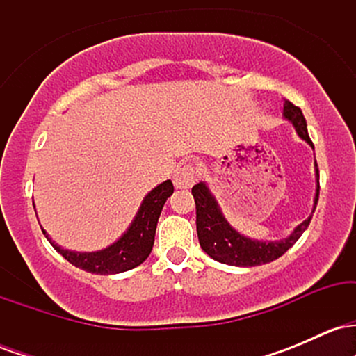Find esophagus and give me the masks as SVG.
I'll use <instances>...</instances> for the list:
<instances>
[{"label":"esophagus","instance_id":"34e87169","mask_svg":"<svg viewBox=\"0 0 356 356\" xmlns=\"http://www.w3.org/2000/svg\"><path fill=\"white\" fill-rule=\"evenodd\" d=\"M197 172L199 169L194 164L181 165L174 174V186L177 189H189V187H192V184L195 182Z\"/></svg>","mask_w":356,"mask_h":356}]
</instances>
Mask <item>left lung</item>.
<instances>
[{
    "label": "left lung",
    "instance_id": "left-lung-1",
    "mask_svg": "<svg viewBox=\"0 0 356 356\" xmlns=\"http://www.w3.org/2000/svg\"><path fill=\"white\" fill-rule=\"evenodd\" d=\"M283 115L291 122L296 129V134L303 140L313 147L309 140L308 129H306V120L300 107L293 105L289 100H284ZM316 165V164H314ZM316 179H318V165H316ZM192 195L195 201V226H197V238L202 251L209 254L212 259L219 263L229 264V266H261V264L271 263L283 256L309 226V220L313 218V212L316 209L318 195H320V182L316 186V195H314V206L312 216L305 219L300 226L288 238L280 241H256L249 239L246 236L239 234L238 231L232 229L231 224L220 212L218 201L211 194L209 187L204 182L195 184L192 187Z\"/></svg>",
    "mask_w": 356,
    "mask_h": 356
}]
</instances>
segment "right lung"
I'll use <instances>...</instances> for the list:
<instances>
[{"instance_id": "1", "label": "right lung", "mask_w": 356, "mask_h": 356, "mask_svg": "<svg viewBox=\"0 0 356 356\" xmlns=\"http://www.w3.org/2000/svg\"><path fill=\"white\" fill-rule=\"evenodd\" d=\"M172 192L174 186L170 181L159 184L155 189L145 195L140 204V209L137 211L132 224L122 234V238L110 244L108 248L102 249V251L76 252L61 249L58 244L51 243L47 231H42L51 243V246L73 266L85 269L93 275H117V273L129 271V269H134L144 263L152 251L159 216H161L162 207H164L167 199L172 195Z\"/></svg>"}]
</instances>
